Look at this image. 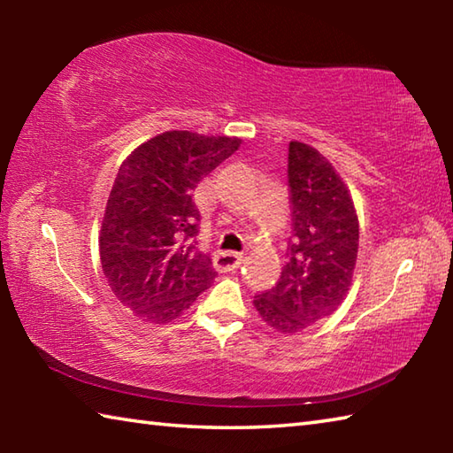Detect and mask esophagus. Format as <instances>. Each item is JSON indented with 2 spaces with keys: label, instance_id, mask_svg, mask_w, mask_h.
I'll list each match as a JSON object with an SVG mask.
<instances>
[{
  "label": "esophagus",
  "instance_id": "obj_1",
  "mask_svg": "<svg viewBox=\"0 0 453 453\" xmlns=\"http://www.w3.org/2000/svg\"><path fill=\"white\" fill-rule=\"evenodd\" d=\"M243 262L242 254H235V251H218L213 256V267L218 272H234L235 267H240V264Z\"/></svg>",
  "mask_w": 453,
  "mask_h": 453
}]
</instances>
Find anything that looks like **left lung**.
<instances>
[{"label": "left lung", "instance_id": "left-lung-1", "mask_svg": "<svg viewBox=\"0 0 453 453\" xmlns=\"http://www.w3.org/2000/svg\"><path fill=\"white\" fill-rule=\"evenodd\" d=\"M288 186L294 234L288 262L280 281L256 296L254 305L270 327L297 334L346 300L359 224L346 183L311 145L289 142Z\"/></svg>", "mask_w": 453, "mask_h": 453}]
</instances>
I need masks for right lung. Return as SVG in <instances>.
I'll return each mask as SVG.
<instances>
[{
	"label": "right lung",
	"instance_id": "right-lung-1",
	"mask_svg": "<svg viewBox=\"0 0 453 453\" xmlns=\"http://www.w3.org/2000/svg\"><path fill=\"white\" fill-rule=\"evenodd\" d=\"M240 137L164 132L121 164L107 197L99 259L118 300L148 324L178 319L216 270L199 251V180L240 148Z\"/></svg>",
	"mask_w": 453,
	"mask_h": 453
}]
</instances>
